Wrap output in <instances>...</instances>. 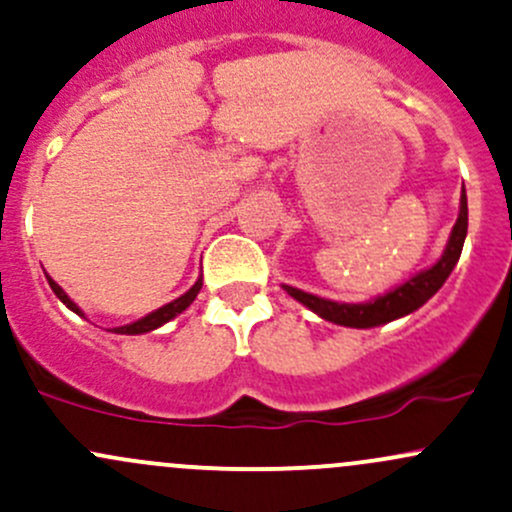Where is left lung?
<instances>
[{
  "instance_id": "left-lung-1",
  "label": "left lung",
  "mask_w": 512,
  "mask_h": 512,
  "mask_svg": "<svg viewBox=\"0 0 512 512\" xmlns=\"http://www.w3.org/2000/svg\"><path fill=\"white\" fill-rule=\"evenodd\" d=\"M466 229H469V207H466V192H461V210L459 219H456L452 236H449V244L444 249L442 258L434 263L427 271L417 273L415 278H410L408 283H403L400 288L390 290V293L381 295V298L371 302H361V305H346V302H334L317 298V295L305 293V290L290 288V285H283L295 300L302 302L305 307H310L312 312L322 317V320L344 324V327H378V324H386L398 320V317L410 315L417 307L425 305L427 300L437 293L444 285V280L449 278V273L454 271L456 261H459L461 249H464Z\"/></svg>"
}]
</instances>
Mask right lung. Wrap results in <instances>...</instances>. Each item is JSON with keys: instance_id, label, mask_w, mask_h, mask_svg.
<instances>
[{"instance_id": "obj_1", "label": "right lung", "mask_w": 512, "mask_h": 512, "mask_svg": "<svg viewBox=\"0 0 512 512\" xmlns=\"http://www.w3.org/2000/svg\"><path fill=\"white\" fill-rule=\"evenodd\" d=\"M46 278H48V285H51V290H53V293H56L58 298L63 300V305H68L70 310L75 312V315H80V317H82V310H80V307L75 305V302L70 300L68 295L63 293V288H60V285L56 283V280H53L51 276H46ZM200 288H202V280H197V283L192 285V288L188 290V293H185V295H180L178 300H173V302H168V305L158 307L156 312H151V315L141 317L139 322L124 324V327H114L112 332H117V334H144V332H151V329L161 327V324H166V322L173 320V317H178L180 312L185 310V307H190V302L197 298V293H200Z\"/></svg>"}]
</instances>
